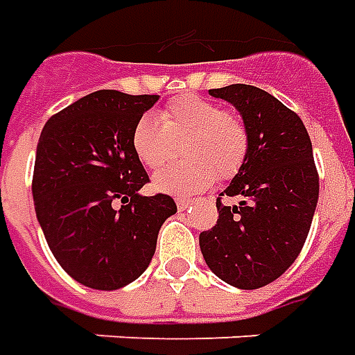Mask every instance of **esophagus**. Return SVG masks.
Wrapping results in <instances>:
<instances>
[{
    "instance_id": "esophagus-1",
    "label": "esophagus",
    "mask_w": 355,
    "mask_h": 355,
    "mask_svg": "<svg viewBox=\"0 0 355 355\" xmlns=\"http://www.w3.org/2000/svg\"><path fill=\"white\" fill-rule=\"evenodd\" d=\"M188 206H190V200H187V198H177V208L182 211V209H187Z\"/></svg>"
}]
</instances>
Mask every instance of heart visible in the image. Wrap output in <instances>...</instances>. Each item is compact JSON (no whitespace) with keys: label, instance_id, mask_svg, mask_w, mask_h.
<instances>
[{"label":"heart","instance_id":"1","mask_svg":"<svg viewBox=\"0 0 355 355\" xmlns=\"http://www.w3.org/2000/svg\"><path fill=\"white\" fill-rule=\"evenodd\" d=\"M184 161L159 171L153 188L171 196H192L214 184L216 177L231 178L248 155L247 124L218 103L182 95L165 105L161 114H144L132 128V149L146 168H161L177 155L182 141Z\"/></svg>","mask_w":355,"mask_h":355}]
</instances>
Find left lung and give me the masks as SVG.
<instances>
[{
  "mask_svg": "<svg viewBox=\"0 0 355 355\" xmlns=\"http://www.w3.org/2000/svg\"><path fill=\"white\" fill-rule=\"evenodd\" d=\"M237 108L250 146L245 165L219 196L239 198L200 233V250L209 270L239 289H259L278 279L295 262L319 202V173L301 118L276 96L252 85L209 89Z\"/></svg>",
  "mask_w": 355,
  "mask_h": 355,
  "instance_id": "obj_1",
  "label": "left lung"
}]
</instances>
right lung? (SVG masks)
Here are the masks:
<instances>
[{
    "label": "right lung",
    "instance_id": "1",
    "mask_svg": "<svg viewBox=\"0 0 355 355\" xmlns=\"http://www.w3.org/2000/svg\"><path fill=\"white\" fill-rule=\"evenodd\" d=\"M159 95L96 91L50 118L36 146L33 200L54 259L87 288L120 289L155 254L167 194L141 196L149 182L134 155L132 128Z\"/></svg>",
    "mask_w": 355,
    "mask_h": 355
}]
</instances>
